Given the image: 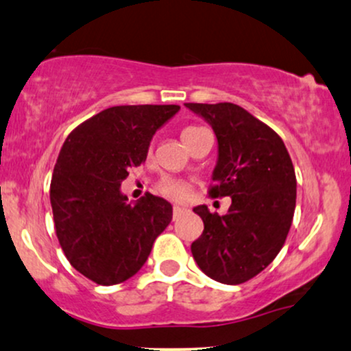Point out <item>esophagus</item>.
<instances>
[{
	"label": "esophagus",
	"mask_w": 351,
	"mask_h": 351,
	"mask_svg": "<svg viewBox=\"0 0 351 351\" xmlns=\"http://www.w3.org/2000/svg\"><path fill=\"white\" fill-rule=\"evenodd\" d=\"M183 210H184V207H181V206L173 207V219H178V217L183 214Z\"/></svg>",
	"instance_id": "esophagus-1"
}]
</instances>
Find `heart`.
<instances>
[{
    "mask_svg": "<svg viewBox=\"0 0 351 351\" xmlns=\"http://www.w3.org/2000/svg\"><path fill=\"white\" fill-rule=\"evenodd\" d=\"M201 130L202 128L199 126L184 128V130L181 131V139H183L184 145H188V143L193 139L194 134H197ZM158 191H160L163 196L175 199V201H184V199L189 196V186L188 183H184V181L181 180H173V178L163 180L160 181V184H158Z\"/></svg>",
    "mask_w": 351,
    "mask_h": 351,
    "instance_id": "heart-1",
    "label": "heart"
}]
</instances>
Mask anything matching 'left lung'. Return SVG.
Returning a JSON list of instances; mask_svg holds the SVG:
<instances>
[{"mask_svg":"<svg viewBox=\"0 0 351 351\" xmlns=\"http://www.w3.org/2000/svg\"><path fill=\"white\" fill-rule=\"evenodd\" d=\"M184 106L206 119L217 137L208 194L232 199L225 215L194 207L204 232L191 252L207 277L238 285L263 272L285 243L296 206L293 163L280 136L241 106L228 101Z\"/></svg>","mask_w":351,"mask_h":351,"instance_id":"1","label":"left lung"}]
</instances>
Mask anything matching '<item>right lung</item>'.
<instances>
[{"label": "right lung", "mask_w": 351, "mask_h": 351, "mask_svg": "<svg viewBox=\"0 0 351 351\" xmlns=\"http://www.w3.org/2000/svg\"><path fill=\"white\" fill-rule=\"evenodd\" d=\"M178 112V105L112 106L79 124L61 147L50 186L56 237L71 265L99 285L139 272L171 221L170 202L150 193L128 202L121 183Z\"/></svg>", "instance_id": "right-lung-1"}]
</instances>
